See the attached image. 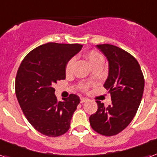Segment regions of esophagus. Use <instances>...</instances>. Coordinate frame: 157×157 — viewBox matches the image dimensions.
I'll return each instance as SVG.
<instances>
[{
	"label": "esophagus",
	"mask_w": 157,
	"mask_h": 157,
	"mask_svg": "<svg viewBox=\"0 0 157 157\" xmlns=\"http://www.w3.org/2000/svg\"><path fill=\"white\" fill-rule=\"evenodd\" d=\"M87 99L86 98H81V103H85L87 101Z\"/></svg>",
	"instance_id": "obj_1"
}]
</instances>
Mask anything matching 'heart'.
<instances>
[{"instance_id": "1", "label": "heart", "mask_w": 157, "mask_h": 157, "mask_svg": "<svg viewBox=\"0 0 157 157\" xmlns=\"http://www.w3.org/2000/svg\"><path fill=\"white\" fill-rule=\"evenodd\" d=\"M86 57L87 59L89 60L90 63L91 64V66L94 67L95 66L98 65H104L105 63V58L102 55L100 54V52L94 50H91L89 52H86ZM74 63H75V58L71 57L68 60L65 66V72L67 75L71 73L72 69H73ZM89 86V85L87 83H81V89L82 90H86L87 88Z\"/></svg>"}]
</instances>
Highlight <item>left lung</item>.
Wrapping results in <instances>:
<instances>
[{"instance_id": "1", "label": "left lung", "mask_w": 157, "mask_h": 157, "mask_svg": "<svg viewBox=\"0 0 157 157\" xmlns=\"http://www.w3.org/2000/svg\"><path fill=\"white\" fill-rule=\"evenodd\" d=\"M109 61V76L104 87L109 90L112 104L105 106L97 100V111L90 116L94 131L113 136L128 126L137 113L144 90V76L137 59L114 45L98 44Z\"/></svg>"}]
</instances>
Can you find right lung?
Returning a JSON list of instances; mask_svg holds the SVG:
<instances>
[{"mask_svg":"<svg viewBox=\"0 0 157 157\" xmlns=\"http://www.w3.org/2000/svg\"><path fill=\"white\" fill-rule=\"evenodd\" d=\"M81 48L78 44H43L26 55L17 71L15 94L23 113L37 131L48 137L68 131L80 103L73 94L58 101L53 86L66 78V63Z\"/></svg>","mask_w":157,"mask_h":157,"instance_id":"obj_1","label":"right lung"}]
</instances>
